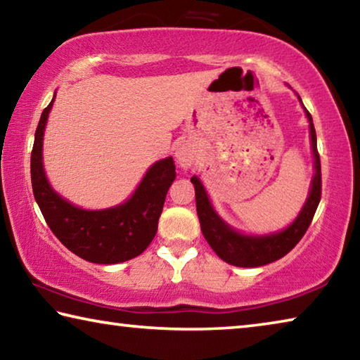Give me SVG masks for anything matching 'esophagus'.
Here are the masks:
<instances>
[{"label": "esophagus", "mask_w": 360, "mask_h": 360, "mask_svg": "<svg viewBox=\"0 0 360 360\" xmlns=\"http://www.w3.org/2000/svg\"><path fill=\"white\" fill-rule=\"evenodd\" d=\"M195 155L193 152L187 148V146H179L178 150H176V162L182 169H187L193 165Z\"/></svg>", "instance_id": "esophagus-1"}]
</instances>
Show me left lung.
Segmentation results:
<instances>
[{
    "label": "left lung",
    "mask_w": 360,
    "mask_h": 360,
    "mask_svg": "<svg viewBox=\"0 0 360 360\" xmlns=\"http://www.w3.org/2000/svg\"><path fill=\"white\" fill-rule=\"evenodd\" d=\"M298 96V95H297ZM302 103V98L298 96ZM303 105V103H302ZM307 117L309 122V136H311V148L314 155V176L311 181L309 195L304 202L300 214L292 222L288 229L270 235H243L225 224L217 212L212 208L205 187L197 176H192L191 181L195 187V202H197V214L200 219V227H202L203 236L208 241L219 257L224 262L235 266H262L271 264L278 259L284 257L297 246V243L302 240V236L307 233V230L311 224L314 212L318 210L321 202V160L318 152V141H316V130L313 125L311 114L307 111Z\"/></svg>",
    "instance_id": "8db88e82"
}]
</instances>
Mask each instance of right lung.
I'll return each mask as SVG.
<instances>
[{
	"label": "right lung",
	"mask_w": 360,
	"mask_h": 360,
	"mask_svg": "<svg viewBox=\"0 0 360 360\" xmlns=\"http://www.w3.org/2000/svg\"><path fill=\"white\" fill-rule=\"evenodd\" d=\"M53 100L56 95L41 114L32 150L33 195L42 216L62 245L84 260L119 264L136 257L157 233L167 192L176 178L173 158L155 162L125 203L98 211L77 208L53 191L42 167V136Z\"/></svg>",
	"instance_id": "1"
}]
</instances>
